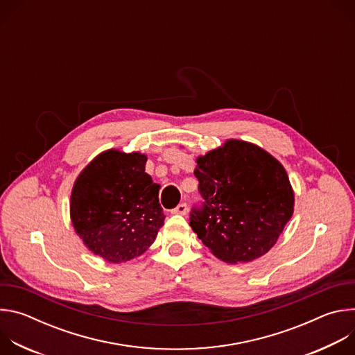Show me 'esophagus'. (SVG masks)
<instances>
[{
	"label": "esophagus",
	"instance_id": "esophagus-1",
	"mask_svg": "<svg viewBox=\"0 0 355 355\" xmlns=\"http://www.w3.org/2000/svg\"><path fill=\"white\" fill-rule=\"evenodd\" d=\"M173 214H177V215H187L188 214V207L187 204H180L174 211Z\"/></svg>",
	"mask_w": 355,
	"mask_h": 355
}]
</instances>
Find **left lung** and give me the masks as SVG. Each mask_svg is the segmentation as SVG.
Wrapping results in <instances>:
<instances>
[{
	"mask_svg": "<svg viewBox=\"0 0 355 355\" xmlns=\"http://www.w3.org/2000/svg\"><path fill=\"white\" fill-rule=\"evenodd\" d=\"M193 174L205 202L189 226L212 254L229 264L267 254L293 215L284 166L254 143L227 139L196 157Z\"/></svg>",
	"mask_w": 355,
	"mask_h": 355,
	"instance_id": "obj_1",
	"label": "left lung"
}]
</instances>
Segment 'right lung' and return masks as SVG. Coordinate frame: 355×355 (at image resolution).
<instances>
[{"label":"right lung","mask_w":355,"mask_h":355,"mask_svg":"<svg viewBox=\"0 0 355 355\" xmlns=\"http://www.w3.org/2000/svg\"><path fill=\"white\" fill-rule=\"evenodd\" d=\"M147 156L110 148L92 159L74 181L70 219L85 247L107 263L141 256L164 225L160 184L146 173Z\"/></svg>","instance_id":"add662e5"}]
</instances>
